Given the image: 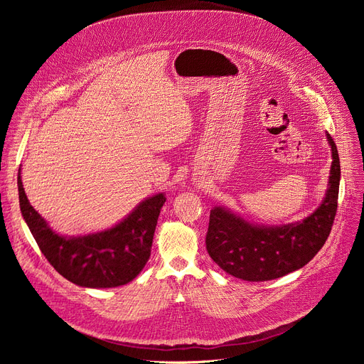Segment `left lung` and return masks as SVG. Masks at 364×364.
<instances>
[{
  "mask_svg": "<svg viewBox=\"0 0 364 364\" xmlns=\"http://www.w3.org/2000/svg\"><path fill=\"white\" fill-rule=\"evenodd\" d=\"M326 136L333 159L327 191L321 204L305 219L257 225L225 205L210 210L205 247L225 272L250 282L277 279L305 267L323 247L336 218L341 174L337 146L328 132Z\"/></svg>",
  "mask_w": 364,
  "mask_h": 364,
  "instance_id": "8db88e82",
  "label": "left lung"
}]
</instances>
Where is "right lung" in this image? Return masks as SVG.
<instances>
[{
    "label": "right lung",
    "mask_w": 364,
    "mask_h": 364,
    "mask_svg": "<svg viewBox=\"0 0 364 364\" xmlns=\"http://www.w3.org/2000/svg\"><path fill=\"white\" fill-rule=\"evenodd\" d=\"M21 215L41 253L68 281L83 288H115L131 282L151 256L155 226L166 194L144 198L109 229L80 236L55 232L30 204L18 171Z\"/></svg>",
    "instance_id": "1"
}]
</instances>
